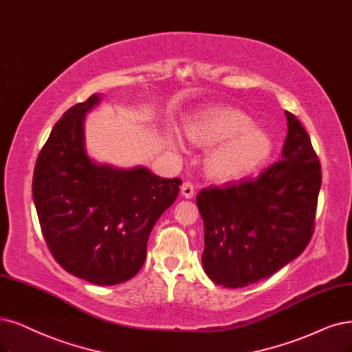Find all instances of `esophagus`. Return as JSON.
Segmentation results:
<instances>
[{
	"label": "esophagus",
	"mask_w": 352,
	"mask_h": 352,
	"mask_svg": "<svg viewBox=\"0 0 352 352\" xmlns=\"http://www.w3.org/2000/svg\"><path fill=\"white\" fill-rule=\"evenodd\" d=\"M194 192H196L194 191V186L191 183H188V181L181 186V194H183L186 199H191L194 196Z\"/></svg>",
	"instance_id": "obj_1"
}]
</instances>
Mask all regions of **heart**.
<instances>
[{
  "label": "heart",
  "instance_id": "1",
  "mask_svg": "<svg viewBox=\"0 0 352 352\" xmlns=\"http://www.w3.org/2000/svg\"><path fill=\"white\" fill-rule=\"evenodd\" d=\"M186 132L199 146L218 145L206 160L207 173L217 179H235L256 171L274 149L270 135L256 129L248 114L226 107L209 109L194 116Z\"/></svg>",
  "mask_w": 352,
  "mask_h": 352
}]
</instances>
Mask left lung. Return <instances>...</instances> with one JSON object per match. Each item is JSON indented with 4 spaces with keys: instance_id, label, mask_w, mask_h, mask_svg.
Listing matches in <instances>:
<instances>
[{
    "instance_id": "obj_1",
    "label": "left lung",
    "mask_w": 352,
    "mask_h": 352,
    "mask_svg": "<svg viewBox=\"0 0 352 352\" xmlns=\"http://www.w3.org/2000/svg\"><path fill=\"white\" fill-rule=\"evenodd\" d=\"M289 133L281 160L255 178L203 188L201 263L223 287L238 289L274 274L300 255L314 235L320 162L297 117L285 111Z\"/></svg>"
}]
</instances>
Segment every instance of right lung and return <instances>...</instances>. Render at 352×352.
<instances>
[{
  "label": "right lung",
  "instance_id": "obj_1",
  "mask_svg": "<svg viewBox=\"0 0 352 352\" xmlns=\"http://www.w3.org/2000/svg\"><path fill=\"white\" fill-rule=\"evenodd\" d=\"M91 96L65 111L37 156L33 200L43 238L69 274L114 285L138 274L156 220L178 196L179 178H161L148 168L119 169L88 158L85 113Z\"/></svg>",
  "mask_w": 352,
  "mask_h": 352
}]
</instances>
